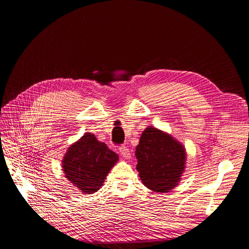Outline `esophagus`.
<instances>
[{"label": "esophagus", "instance_id": "34e87169", "mask_svg": "<svg viewBox=\"0 0 249 249\" xmlns=\"http://www.w3.org/2000/svg\"><path fill=\"white\" fill-rule=\"evenodd\" d=\"M119 153H120V155L123 156V158H124V159H130L131 158V153H130V149L127 148L126 146H124V145H123V146H120L119 147Z\"/></svg>", "mask_w": 249, "mask_h": 249}]
</instances>
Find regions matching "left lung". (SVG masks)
<instances>
[{
	"mask_svg": "<svg viewBox=\"0 0 249 249\" xmlns=\"http://www.w3.org/2000/svg\"><path fill=\"white\" fill-rule=\"evenodd\" d=\"M135 155L140 179L149 190L165 193L178 184L187 155L184 145L169 134L149 125L142 132Z\"/></svg>",
	"mask_w": 249,
	"mask_h": 249,
	"instance_id": "obj_1",
	"label": "left lung"
}]
</instances>
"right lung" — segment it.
<instances>
[{
    "label": "right lung",
    "mask_w": 249,
    "mask_h": 249,
    "mask_svg": "<svg viewBox=\"0 0 249 249\" xmlns=\"http://www.w3.org/2000/svg\"><path fill=\"white\" fill-rule=\"evenodd\" d=\"M118 155L100 142L94 134L86 133L67 149L62 160L65 178L84 194L100 190Z\"/></svg>",
    "instance_id": "obj_1"
}]
</instances>
